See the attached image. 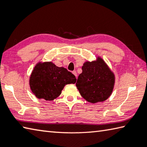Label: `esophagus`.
I'll use <instances>...</instances> for the list:
<instances>
[{"label": "esophagus", "instance_id": "34e87169", "mask_svg": "<svg viewBox=\"0 0 147 147\" xmlns=\"http://www.w3.org/2000/svg\"><path fill=\"white\" fill-rule=\"evenodd\" d=\"M73 74L77 78V73H76V71H73Z\"/></svg>", "mask_w": 147, "mask_h": 147}]
</instances>
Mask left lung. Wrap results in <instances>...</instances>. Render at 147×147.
Wrapping results in <instances>:
<instances>
[{
    "mask_svg": "<svg viewBox=\"0 0 147 147\" xmlns=\"http://www.w3.org/2000/svg\"><path fill=\"white\" fill-rule=\"evenodd\" d=\"M76 86L82 96L88 102H102L110 97L115 84L113 72L100 57L85 62Z\"/></svg>",
    "mask_w": 147,
    "mask_h": 147,
    "instance_id": "8db88e82",
    "label": "left lung"
}]
</instances>
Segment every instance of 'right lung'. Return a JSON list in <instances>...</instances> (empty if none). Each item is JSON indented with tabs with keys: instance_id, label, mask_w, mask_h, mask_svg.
<instances>
[{
	"instance_id": "1",
	"label": "right lung",
	"mask_w": 147,
	"mask_h": 147,
	"mask_svg": "<svg viewBox=\"0 0 147 147\" xmlns=\"http://www.w3.org/2000/svg\"><path fill=\"white\" fill-rule=\"evenodd\" d=\"M74 74L52 62H40L34 66L29 78L32 92L38 99L51 101L60 95L67 84H75Z\"/></svg>"
}]
</instances>
